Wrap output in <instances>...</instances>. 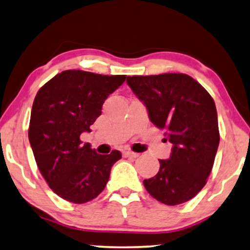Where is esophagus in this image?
<instances>
[{
    "label": "esophagus",
    "mask_w": 250,
    "mask_h": 250,
    "mask_svg": "<svg viewBox=\"0 0 250 250\" xmlns=\"http://www.w3.org/2000/svg\"><path fill=\"white\" fill-rule=\"evenodd\" d=\"M122 154H123V157H125V158H137L138 156H140V154L136 153V152H132V151H123Z\"/></svg>",
    "instance_id": "esophagus-1"
}]
</instances>
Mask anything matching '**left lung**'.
I'll return each mask as SVG.
<instances>
[{
    "label": "left lung",
    "instance_id": "obj_1",
    "mask_svg": "<svg viewBox=\"0 0 250 250\" xmlns=\"http://www.w3.org/2000/svg\"><path fill=\"white\" fill-rule=\"evenodd\" d=\"M127 84L173 144L168 159H159V170L144 180V187L166 205L191 200L207 183L219 145L212 97L186 74L128 76Z\"/></svg>",
    "mask_w": 250,
    "mask_h": 250
}]
</instances>
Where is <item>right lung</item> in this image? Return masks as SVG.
<instances>
[{"label":"right lung","instance_id":"add662e5","mask_svg":"<svg viewBox=\"0 0 250 250\" xmlns=\"http://www.w3.org/2000/svg\"><path fill=\"white\" fill-rule=\"evenodd\" d=\"M125 75L106 76L65 70L38 91L31 110L28 140L37 165L56 195L82 204L106 187L110 168L121 159L120 151L99 154L82 132L102 115L104 103L121 86Z\"/></svg>","mask_w":250,"mask_h":250}]
</instances>
